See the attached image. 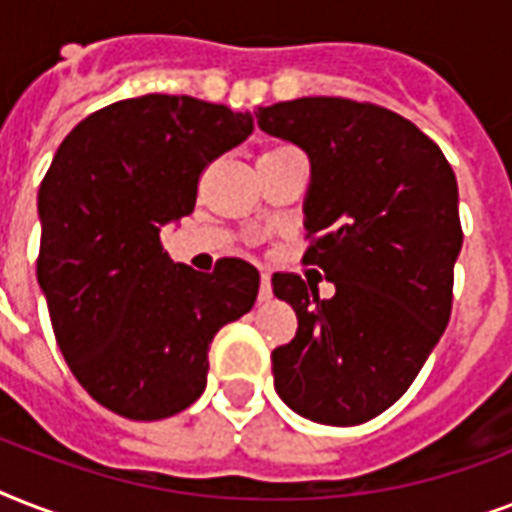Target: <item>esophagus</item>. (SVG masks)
Here are the masks:
<instances>
[{"instance_id":"esophagus-1","label":"esophagus","mask_w":512,"mask_h":512,"mask_svg":"<svg viewBox=\"0 0 512 512\" xmlns=\"http://www.w3.org/2000/svg\"><path fill=\"white\" fill-rule=\"evenodd\" d=\"M271 297H273L271 276H268V273H260V292H257V300H260V303H268Z\"/></svg>"}]
</instances>
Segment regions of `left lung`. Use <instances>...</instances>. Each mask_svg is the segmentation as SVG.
Segmentation results:
<instances>
[{
    "mask_svg": "<svg viewBox=\"0 0 512 512\" xmlns=\"http://www.w3.org/2000/svg\"><path fill=\"white\" fill-rule=\"evenodd\" d=\"M260 130L303 148L311 183L305 263L335 295L276 273L273 295L297 313L295 340L273 350V388L321 425H361L412 385L452 313L462 249L457 177L409 119L348 98L257 108Z\"/></svg>",
    "mask_w": 512,
    "mask_h": 512,
    "instance_id": "1",
    "label": "left lung"
}]
</instances>
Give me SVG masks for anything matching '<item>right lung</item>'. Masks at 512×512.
Masks as SVG:
<instances>
[{
  "label": "right lung",
  "mask_w": 512,
  "mask_h": 512,
  "mask_svg": "<svg viewBox=\"0 0 512 512\" xmlns=\"http://www.w3.org/2000/svg\"><path fill=\"white\" fill-rule=\"evenodd\" d=\"M252 130L249 111L188 95L119 100L68 132L39 185L36 279L55 340L82 388L127 420L188 409L220 327L255 305V265L199 273L159 239L193 212L201 170Z\"/></svg>",
  "instance_id": "right-lung-1"
}]
</instances>
